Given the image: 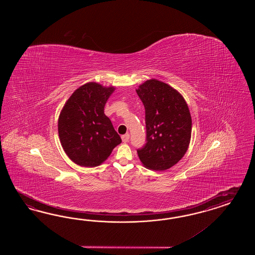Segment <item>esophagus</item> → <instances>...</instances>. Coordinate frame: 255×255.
Instances as JSON below:
<instances>
[{
    "label": "esophagus",
    "mask_w": 255,
    "mask_h": 255,
    "mask_svg": "<svg viewBox=\"0 0 255 255\" xmlns=\"http://www.w3.org/2000/svg\"><path fill=\"white\" fill-rule=\"evenodd\" d=\"M122 139H123V142H124V143L128 142L129 139H130V134L129 133H125L124 135H122Z\"/></svg>",
    "instance_id": "34e87169"
}]
</instances>
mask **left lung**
<instances>
[{"label": "left lung", "mask_w": 255, "mask_h": 255, "mask_svg": "<svg viewBox=\"0 0 255 255\" xmlns=\"http://www.w3.org/2000/svg\"><path fill=\"white\" fill-rule=\"evenodd\" d=\"M145 108L147 138L137 149L142 163L149 169L166 170L175 165L188 149L192 118L185 100L172 87L156 79L136 90Z\"/></svg>", "instance_id": "1"}]
</instances>
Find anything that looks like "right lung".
I'll use <instances>...</instances> for the list:
<instances>
[{"label": "right lung", "instance_id": "obj_1", "mask_svg": "<svg viewBox=\"0 0 255 255\" xmlns=\"http://www.w3.org/2000/svg\"><path fill=\"white\" fill-rule=\"evenodd\" d=\"M115 89L90 82L78 88L62 108L58 131L65 153L80 166L94 167L122 143L104 108Z\"/></svg>", "mask_w": 255, "mask_h": 255}]
</instances>
